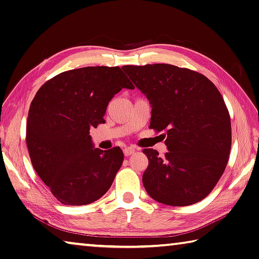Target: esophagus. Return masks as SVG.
Wrapping results in <instances>:
<instances>
[{"label": "esophagus", "instance_id": "1", "mask_svg": "<svg viewBox=\"0 0 259 259\" xmlns=\"http://www.w3.org/2000/svg\"><path fill=\"white\" fill-rule=\"evenodd\" d=\"M123 152H124V155L125 156H130V155H132L133 154V153L135 152V150L133 149V147H125V149L123 150Z\"/></svg>", "mask_w": 259, "mask_h": 259}]
</instances>
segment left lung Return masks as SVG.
I'll list each match as a JSON object with an SVG mask.
<instances>
[{
	"label": "left lung",
	"instance_id": "left-lung-1",
	"mask_svg": "<svg viewBox=\"0 0 259 259\" xmlns=\"http://www.w3.org/2000/svg\"><path fill=\"white\" fill-rule=\"evenodd\" d=\"M123 69L150 100V128L165 132L164 157L143 150L149 159L142 179L146 192L174 207L201 201L229 160L231 123L223 96L207 77L188 68L154 63Z\"/></svg>",
	"mask_w": 259,
	"mask_h": 259
}]
</instances>
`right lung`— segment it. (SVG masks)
I'll return each mask as SVG.
<instances>
[{"label": "right lung", "mask_w": 259, "mask_h": 259, "mask_svg": "<svg viewBox=\"0 0 259 259\" xmlns=\"http://www.w3.org/2000/svg\"><path fill=\"white\" fill-rule=\"evenodd\" d=\"M133 89L119 67H85L51 78L36 92L26 120L32 166L58 201L83 205L102 198L122 166L120 147L95 149L89 130L105 123L115 94Z\"/></svg>", "instance_id": "add662e5"}]
</instances>
